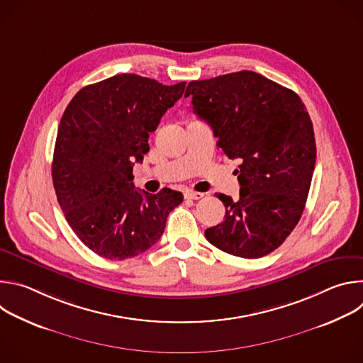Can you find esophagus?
<instances>
[{"label":"esophagus","mask_w":363,"mask_h":363,"mask_svg":"<svg viewBox=\"0 0 363 363\" xmlns=\"http://www.w3.org/2000/svg\"><path fill=\"white\" fill-rule=\"evenodd\" d=\"M203 196L202 192H195V191H188L185 192V198L186 199H201Z\"/></svg>","instance_id":"esophagus-1"}]
</instances>
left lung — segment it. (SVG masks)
Listing matches in <instances>:
<instances>
[{
    "instance_id": "obj_1",
    "label": "left lung",
    "mask_w": 363,
    "mask_h": 363,
    "mask_svg": "<svg viewBox=\"0 0 363 363\" xmlns=\"http://www.w3.org/2000/svg\"><path fill=\"white\" fill-rule=\"evenodd\" d=\"M194 113L240 160V196L216 194L224 223L206 228L217 248L242 258L270 254L297 225L316 164L313 123L290 89L250 70L189 82Z\"/></svg>"
}]
</instances>
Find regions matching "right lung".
<instances>
[{
  "label": "right lung",
  "instance_id": "1",
  "mask_svg": "<svg viewBox=\"0 0 363 363\" xmlns=\"http://www.w3.org/2000/svg\"><path fill=\"white\" fill-rule=\"evenodd\" d=\"M138 74H116L79 90L66 108L51 177L65 217L93 252L126 260L157 244L184 195L138 191L133 165L149 133L185 90Z\"/></svg>",
  "mask_w": 363,
  "mask_h": 363
}]
</instances>
